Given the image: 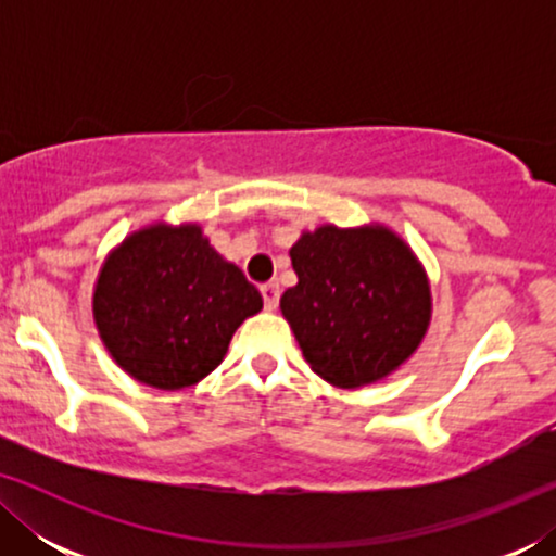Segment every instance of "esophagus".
Listing matches in <instances>:
<instances>
[{"label": "esophagus", "instance_id": "obj_1", "mask_svg": "<svg viewBox=\"0 0 556 556\" xmlns=\"http://www.w3.org/2000/svg\"><path fill=\"white\" fill-rule=\"evenodd\" d=\"M261 293H263V303L268 311H276L278 308V299H280V286L278 283H263L261 286Z\"/></svg>", "mask_w": 556, "mask_h": 556}]
</instances>
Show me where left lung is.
Masks as SVG:
<instances>
[{"instance_id":"8db88e82","label":"left lung","mask_w":556,"mask_h":556,"mask_svg":"<svg viewBox=\"0 0 556 556\" xmlns=\"http://www.w3.org/2000/svg\"><path fill=\"white\" fill-rule=\"evenodd\" d=\"M299 283L280 295L303 356L341 390L392 375L420 346L432 299L425 268L384 225H321L291 248Z\"/></svg>"}]
</instances>
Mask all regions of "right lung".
<instances>
[{"mask_svg":"<svg viewBox=\"0 0 556 556\" xmlns=\"http://www.w3.org/2000/svg\"><path fill=\"white\" fill-rule=\"evenodd\" d=\"M263 295L200 225H149L105 257L93 318L113 362L136 382L185 390L225 359Z\"/></svg>","mask_w":556,"mask_h":556,"instance_id":"1","label":"right lung"}]
</instances>
